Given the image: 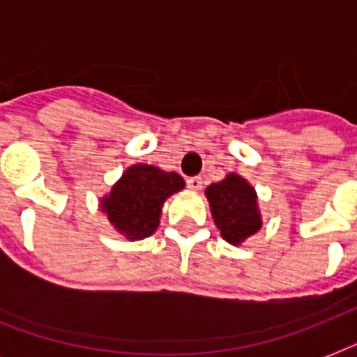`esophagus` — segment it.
<instances>
[{"label": "esophagus", "instance_id": "34e87169", "mask_svg": "<svg viewBox=\"0 0 357 357\" xmlns=\"http://www.w3.org/2000/svg\"><path fill=\"white\" fill-rule=\"evenodd\" d=\"M187 187L192 190H200L202 189V178L200 176H192V178L187 179Z\"/></svg>", "mask_w": 357, "mask_h": 357}]
</instances>
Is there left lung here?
<instances>
[{"mask_svg":"<svg viewBox=\"0 0 357 357\" xmlns=\"http://www.w3.org/2000/svg\"><path fill=\"white\" fill-rule=\"evenodd\" d=\"M206 196L211 206L213 218L228 243L238 244L261 228V217L255 204V190L237 174L209 185Z\"/></svg>","mask_w":357,"mask_h":357,"instance_id":"obj_1","label":"left lung"}]
</instances>
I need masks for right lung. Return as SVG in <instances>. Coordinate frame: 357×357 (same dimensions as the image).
I'll use <instances>...</instances> for the list:
<instances>
[{
	"label": "right lung",
	"mask_w": 357,
	"mask_h": 357,
	"mask_svg": "<svg viewBox=\"0 0 357 357\" xmlns=\"http://www.w3.org/2000/svg\"><path fill=\"white\" fill-rule=\"evenodd\" d=\"M183 187L179 174L135 165L103 198L102 209L107 213L109 222L128 238L150 237L159 226L162 202Z\"/></svg>",
	"instance_id": "obj_1"
}]
</instances>
